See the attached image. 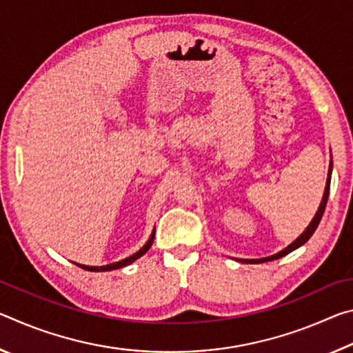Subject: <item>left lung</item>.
Here are the masks:
<instances>
[{
	"label": "left lung",
	"instance_id": "left-lung-1",
	"mask_svg": "<svg viewBox=\"0 0 353 353\" xmlns=\"http://www.w3.org/2000/svg\"><path fill=\"white\" fill-rule=\"evenodd\" d=\"M330 176H332V162H330V168H328V177H327V183H325V191H324V196H322V201H321V205H319V208H318V212H316L313 221H312V223H310V225L307 227L305 232H303V234H302L301 236H299L294 243H291L290 246L286 248V249L280 250L279 254L271 255V256H266V259H259V260H238V261H243V263H265V261L277 260V259H282V256H285L286 254L292 252V250H294V249L301 248L302 244H305V243L310 240V236H312V235L314 234L316 227L319 225L322 214H324L325 205H327V199H328V193H330Z\"/></svg>",
	"mask_w": 353,
	"mask_h": 353
}]
</instances>
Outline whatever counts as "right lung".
Wrapping results in <instances>:
<instances>
[{
  "mask_svg": "<svg viewBox=\"0 0 353 353\" xmlns=\"http://www.w3.org/2000/svg\"><path fill=\"white\" fill-rule=\"evenodd\" d=\"M154 235H155V230L152 232V235H151V238H149V241L145 244V246H143L139 252H135L134 255H130V256H128V259H124V260H121V261H117V263H112V265H105V266H85V265H76L79 266V268H82V270H85V271H94V272H101V271H112V270H118V268H123V266H128V265H130V263L132 261H135L137 259H139V256H141L143 254H146L148 252V249L152 246V241H154Z\"/></svg>",
  "mask_w": 353,
  "mask_h": 353,
  "instance_id": "right-lung-1",
  "label": "right lung"
}]
</instances>
